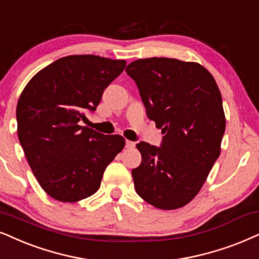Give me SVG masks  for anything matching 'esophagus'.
<instances>
[{
    "label": "esophagus",
    "instance_id": "34e87169",
    "mask_svg": "<svg viewBox=\"0 0 259 259\" xmlns=\"http://www.w3.org/2000/svg\"><path fill=\"white\" fill-rule=\"evenodd\" d=\"M135 145H136V143L134 142V141H129V140L125 141V147H126V148H134V147H135Z\"/></svg>",
    "mask_w": 259,
    "mask_h": 259
}]
</instances>
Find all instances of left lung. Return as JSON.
I'll use <instances>...</instances> for the list:
<instances>
[{
	"mask_svg": "<svg viewBox=\"0 0 259 259\" xmlns=\"http://www.w3.org/2000/svg\"><path fill=\"white\" fill-rule=\"evenodd\" d=\"M125 71L139 88L147 117L165 135L160 147L136 145L142 155L132 171L137 195L163 210L184 207L220 155L226 127L220 90L195 62L152 57L132 62Z\"/></svg>",
	"mask_w": 259,
	"mask_h": 259,
	"instance_id": "left-lung-1",
	"label": "left lung"
}]
</instances>
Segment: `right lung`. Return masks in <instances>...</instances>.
Returning <instances> with one entry per match:
<instances>
[{
	"label": "right lung",
	"mask_w": 259,
	"mask_h": 259,
	"mask_svg": "<svg viewBox=\"0 0 259 259\" xmlns=\"http://www.w3.org/2000/svg\"><path fill=\"white\" fill-rule=\"evenodd\" d=\"M125 64L94 55L62 57L22 91L16 106L19 141L38 183L52 198L73 203L96 194L106 166L125 145L122 136L80 125Z\"/></svg>",
	"instance_id": "right-lung-1"
}]
</instances>
